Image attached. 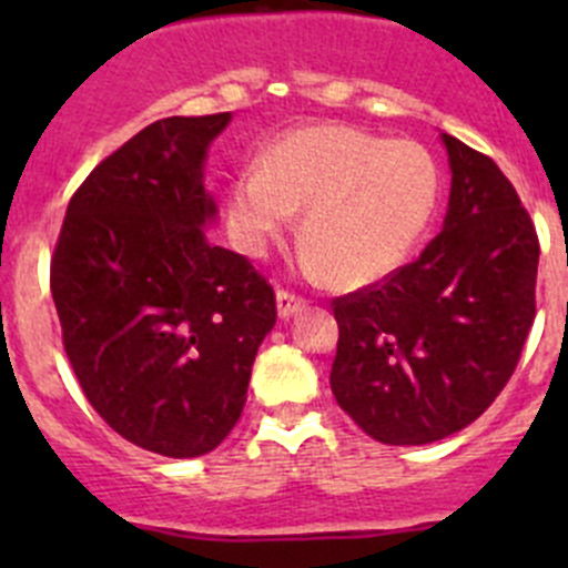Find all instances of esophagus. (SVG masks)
<instances>
[{
  "label": "esophagus",
  "instance_id": "esophagus-1",
  "mask_svg": "<svg viewBox=\"0 0 568 568\" xmlns=\"http://www.w3.org/2000/svg\"><path fill=\"white\" fill-rule=\"evenodd\" d=\"M305 311V300L296 294H291V291H277V313L280 318H291L296 316V313Z\"/></svg>",
  "mask_w": 568,
  "mask_h": 568
}]
</instances>
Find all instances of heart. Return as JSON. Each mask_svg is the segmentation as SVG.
<instances>
[{
	"label": "heart",
	"mask_w": 568,
	"mask_h": 568,
	"mask_svg": "<svg viewBox=\"0 0 568 568\" xmlns=\"http://www.w3.org/2000/svg\"><path fill=\"white\" fill-rule=\"evenodd\" d=\"M439 194L423 145L352 125L280 136L227 189V227L244 255H263L305 209L307 268L348 288L385 280L420 242Z\"/></svg>",
	"instance_id": "obj_1"
}]
</instances>
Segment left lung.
I'll return each instance as SVG.
<instances>
[{"instance_id": "8db88e82", "label": "left lung", "mask_w": 568, "mask_h": 568, "mask_svg": "<svg viewBox=\"0 0 568 568\" xmlns=\"http://www.w3.org/2000/svg\"><path fill=\"white\" fill-rule=\"evenodd\" d=\"M443 233L382 283L332 300L341 409L385 445H428L484 415L536 318L538 236L517 189L484 153L443 134Z\"/></svg>"}]
</instances>
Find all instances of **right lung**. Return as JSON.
I'll list each match as a JSON object with an SVG mask.
<instances>
[{"instance_id": "1", "label": "right lung", "mask_w": 568, "mask_h": 568, "mask_svg": "<svg viewBox=\"0 0 568 568\" xmlns=\"http://www.w3.org/2000/svg\"><path fill=\"white\" fill-rule=\"evenodd\" d=\"M231 112L145 125L84 178L51 257V296L71 368L129 443L192 459L242 417L274 291L203 227L216 203L205 153Z\"/></svg>"}]
</instances>
